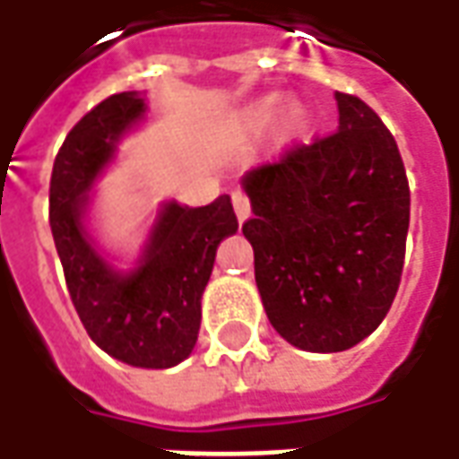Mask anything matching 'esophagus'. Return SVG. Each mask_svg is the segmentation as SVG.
Returning a JSON list of instances; mask_svg holds the SVG:
<instances>
[{
	"label": "esophagus",
	"mask_w": 459,
	"mask_h": 459,
	"mask_svg": "<svg viewBox=\"0 0 459 459\" xmlns=\"http://www.w3.org/2000/svg\"><path fill=\"white\" fill-rule=\"evenodd\" d=\"M232 204H235L237 220H239V222H245V220L250 217V199H247V194L245 192L232 194Z\"/></svg>",
	"instance_id": "obj_1"
}]
</instances>
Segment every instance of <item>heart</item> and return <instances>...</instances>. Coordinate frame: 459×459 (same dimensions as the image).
<instances>
[{"mask_svg": "<svg viewBox=\"0 0 459 459\" xmlns=\"http://www.w3.org/2000/svg\"><path fill=\"white\" fill-rule=\"evenodd\" d=\"M257 113H260L263 118H270V116L275 113V100H265L263 106L257 108ZM288 121L290 123L303 121V110H300V108H290V113H288Z\"/></svg>", "mask_w": 459, "mask_h": 459, "instance_id": "b5f03b06", "label": "heart"}]
</instances>
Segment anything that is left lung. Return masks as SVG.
Masks as SVG:
<instances>
[{
    "label": "left lung",
    "mask_w": 459,
    "mask_h": 459,
    "mask_svg": "<svg viewBox=\"0 0 459 459\" xmlns=\"http://www.w3.org/2000/svg\"><path fill=\"white\" fill-rule=\"evenodd\" d=\"M338 131L245 174L242 235L273 328L303 351L364 341L399 290L409 181L392 131L351 93H336Z\"/></svg>",
    "instance_id": "left-lung-1"
}]
</instances>
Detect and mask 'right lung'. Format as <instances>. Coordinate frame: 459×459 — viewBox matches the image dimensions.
<instances>
[{"label":"right lung","instance_id":"1","mask_svg":"<svg viewBox=\"0 0 459 459\" xmlns=\"http://www.w3.org/2000/svg\"><path fill=\"white\" fill-rule=\"evenodd\" d=\"M143 110L136 93H116L73 126L52 164L50 227L67 293L88 336L123 364L169 368L196 343L217 245L235 235L237 217L230 194L207 207L171 202L138 270L118 275L100 260L82 230L85 192Z\"/></svg>","mask_w":459,"mask_h":459}]
</instances>
